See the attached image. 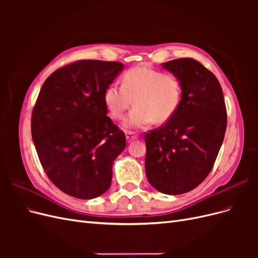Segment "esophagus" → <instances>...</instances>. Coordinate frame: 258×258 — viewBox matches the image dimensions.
Wrapping results in <instances>:
<instances>
[{"mask_svg":"<svg viewBox=\"0 0 258 258\" xmlns=\"http://www.w3.org/2000/svg\"><path fill=\"white\" fill-rule=\"evenodd\" d=\"M126 139L128 142H131V141H134V140H137L138 137L134 134V132H128V134L126 135Z\"/></svg>","mask_w":258,"mask_h":258,"instance_id":"1","label":"esophagus"}]
</instances>
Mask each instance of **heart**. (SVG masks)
<instances>
[{"label":"heart","mask_w":258,"mask_h":258,"mask_svg":"<svg viewBox=\"0 0 258 258\" xmlns=\"http://www.w3.org/2000/svg\"><path fill=\"white\" fill-rule=\"evenodd\" d=\"M181 98L182 86L177 76L146 67L130 69L122 76L121 87L111 85L104 92L105 105L115 119L121 118L134 100L135 108L122 123L126 130H141L154 121L158 124L169 121Z\"/></svg>","instance_id":"b5f03b06"}]
</instances>
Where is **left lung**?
Segmentation results:
<instances>
[{"instance_id": "left-lung-1", "label": "left lung", "mask_w": 258, "mask_h": 258, "mask_svg": "<svg viewBox=\"0 0 258 258\" xmlns=\"http://www.w3.org/2000/svg\"><path fill=\"white\" fill-rule=\"evenodd\" d=\"M162 69L181 82L175 115L145 137V172L155 189L181 195L197 187L212 170L222 146L227 114L220 83L198 61L175 59Z\"/></svg>"}]
</instances>
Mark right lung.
I'll return each mask as SVG.
<instances>
[{
    "label": "right lung",
    "instance_id": "add662e5",
    "mask_svg": "<svg viewBox=\"0 0 258 258\" xmlns=\"http://www.w3.org/2000/svg\"><path fill=\"white\" fill-rule=\"evenodd\" d=\"M120 62L82 60L45 81L32 113V139L46 174L60 190L93 199L110 188L126 137L110 117L104 92Z\"/></svg>",
    "mask_w": 258,
    "mask_h": 258
}]
</instances>
